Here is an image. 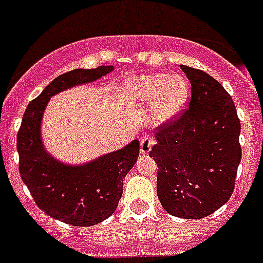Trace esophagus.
Masks as SVG:
<instances>
[{
	"label": "esophagus",
	"instance_id": "esophagus-1",
	"mask_svg": "<svg viewBox=\"0 0 263 263\" xmlns=\"http://www.w3.org/2000/svg\"><path fill=\"white\" fill-rule=\"evenodd\" d=\"M153 145H154V139H153L152 137L145 136L141 138V142H139V150H141L142 154H148L150 150H152Z\"/></svg>",
	"mask_w": 263,
	"mask_h": 263
}]
</instances>
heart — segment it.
<instances>
[{
	"instance_id": "obj_1",
	"label": "heart",
	"mask_w": 263,
	"mask_h": 263,
	"mask_svg": "<svg viewBox=\"0 0 263 263\" xmlns=\"http://www.w3.org/2000/svg\"><path fill=\"white\" fill-rule=\"evenodd\" d=\"M122 90L137 105L153 109L158 124H168L185 109L191 88L182 75L153 73L132 78L122 85Z\"/></svg>"
}]
</instances>
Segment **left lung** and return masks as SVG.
<instances>
[{
  "label": "left lung",
  "instance_id": "1",
  "mask_svg": "<svg viewBox=\"0 0 263 263\" xmlns=\"http://www.w3.org/2000/svg\"><path fill=\"white\" fill-rule=\"evenodd\" d=\"M191 83L190 108L158 127L150 157L157 162V195L180 218H203L224 205L241 162V125L233 100L206 72L180 66Z\"/></svg>",
  "mask_w": 263,
  "mask_h": 263
}]
</instances>
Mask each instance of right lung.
I'll list each match as a JSON object with an SVG mask.
<instances>
[{"instance_id": "add662e5", "label": "right lung", "mask_w": 263, "mask_h": 263, "mask_svg": "<svg viewBox=\"0 0 263 263\" xmlns=\"http://www.w3.org/2000/svg\"><path fill=\"white\" fill-rule=\"evenodd\" d=\"M113 66L73 69L53 79L27 105L17 137L20 173L36 205L73 227H92L117 210L125 176L139 155V141L80 164L62 162L45 147L42 120L51 97L108 75Z\"/></svg>"}]
</instances>
